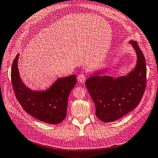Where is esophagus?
<instances>
[{"label":"esophagus","instance_id":"esophagus-1","mask_svg":"<svg viewBox=\"0 0 158 158\" xmlns=\"http://www.w3.org/2000/svg\"><path fill=\"white\" fill-rule=\"evenodd\" d=\"M85 80H86V75L85 74V73H81L78 76V80L80 82L84 83L85 82Z\"/></svg>","mask_w":158,"mask_h":158}]
</instances>
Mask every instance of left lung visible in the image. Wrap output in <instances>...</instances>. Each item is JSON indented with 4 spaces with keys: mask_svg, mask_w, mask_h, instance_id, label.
<instances>
[{
    "mask_svg": "<svg viewBox=\"0 0 158 158\" xmlns=\"http://www.w3.org/2000/svg\"><path fill=\"white\" fill-rule=\"evenodd\" d=\"M129 43L136 51L135 68L127 75L114 78L101 76L97 72L87 79L86 86L96 107V115L100 120H117L138 106L146 87L147 68L145 57L135 40Z\"/></svg>",
    "mask_w": 158,
    "mask_h": 158,
    "instance_id": "left-lung-1",
    "label": "left lung"
}]
</instances>
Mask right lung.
I'll return each instance as SVG.
<instances>
[{"label":"right lung","mask_w":158,"mask_h":158,"mask_svg":"<svg viewBox=\"0 0 158 158\" xmlns=\"http://www.w3.org/2000/svg\"><path fill=\"white\" fill-rule=\"evenodd\" d=\"M19 55L11 67V82L17 99L23 110L37 120L51 124L60 123L66 117L68 96L76 84V76L58 78L46 90H32L21 80Z\"/></svg>","instance_id":"obj_1"}]
</instances>
